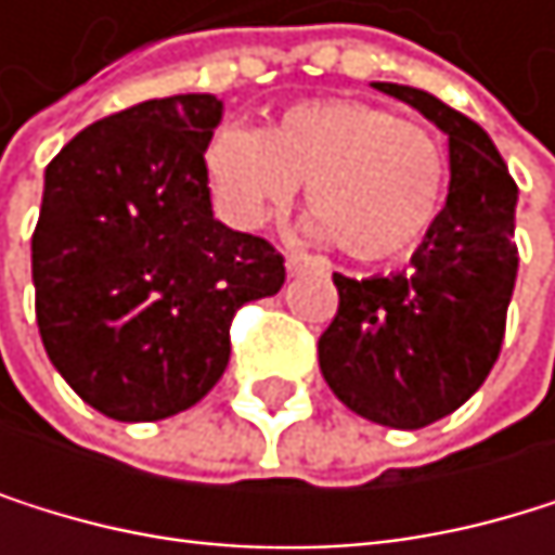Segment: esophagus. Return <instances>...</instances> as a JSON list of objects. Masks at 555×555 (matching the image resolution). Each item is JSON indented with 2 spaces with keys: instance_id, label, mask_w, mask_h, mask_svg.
I'll return each instance as SVG.
<instances>
[{
  "instance_id": "obj_1",
  "label": "esophagus",
  "mask_w": 555,
  "mask_h": 555,
  "mask_svg": "<svg viewBox=\"0 0 555 555\" xmlns=\"http://www.w3.org/2000/svg\"><path fill=\"white\" fill-rule=\"evenodd\" d=\"M286 269L296 275V272H330V262L319 259V256H302V253H293L286 256Z\"/></svg>"
}]
</instances>
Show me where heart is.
I'll return each instance as SVG.
<instances>
[{
    "instance_id": "1",
    "label": "heart",
    "mask_w": 555,
    "mask_h": 555,
    "mask_svg": "<svg viewBox=\"0 0 555 555\" xmlns=\"http://www.w3.org/2000/svg\"><path fill=\"white\" fill-rule=\"evenodd\" d=\"M209 179L222 212L240 225H262L309 182L312 232L333 236L343 256L379 266L429 236L446 193V156L426 126L383 105L315 99L289 105L262 135L225 129L209 149Z\"/></svg>"
}]
</instances>
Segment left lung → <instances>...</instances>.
Listing matches in <instances>:
<instances>
[{
    "label": "left lung",
    "mask_w": 555,
    "mask_h": 555,
    "mask_svg": "<svg viewBox=\"0 0 555 555\" xmlns=\"http://www.w3.org/2000/svg\"><path fill=\"white\" fill-rule=\"evenodd\" d=\"M373 89L450 135V193L410 269L370 280L333 275L339 309L319 336V370L356 416L423 429L456 413L500 356L519 269V189L469 116L413 86Z\"/></svg>",
    "instance_id": "obj_1"
}]
</instances>
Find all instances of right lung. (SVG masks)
<instances>
[{
	"label": "right lung",
	"instance_id": "obj_1",
	"mask_svg": "<svg viewBox=\"0 0 555 555\" xmlns=\"http://www.w3.org/2000/svg\"><path fill=\"white\" fill-rule=\"evenodd\" d=\"M209 92L149 99L82 129L46 166L33 232L36 323L59 376L119 423L176 416L229 366L240 306L275 296L283 256L222 225Z\"/></svg>",
	"mask_w": 555,
	"mask_h": 555
}]
</instances>
